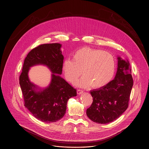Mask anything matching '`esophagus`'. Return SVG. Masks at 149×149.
<instances>
[{
    "label": "esophagus",
    "instance_id": "1",
    "mask_svg": "<svg viewBox=\"0 0 149 149\" xmlns=\"http://www.w3.org/2000/svg\"><path fill=\"white\" fill-rule=\"evenodd\" d=\"M83 92V91L82 90H77V93H78V95L82 94Z\"/></svg>",
    "mask_w": 149,
    "mask_h": 149
}]
</instances>
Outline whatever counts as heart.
I'll return each instance as SVG.
<instances>
[{
  "mask_svg": "<svg viewBox=\"0 0 149 149\" xmlns=\"http://www.w3.org/2000/svg\"><path fill=\"white\" fill-rule=\"evenodd\" d=\"M113 56L102 50L83 47L72 55V60L65 59L62 69L67 80L74 83L83 72L84 75L77 84L83 87L91 84L94 88H101L112 79L115 71Z\"/></svg>",
  "mask_w": 149,
  "mask_h": 149,
  "instance_id": "heart-1",
  "label": "heart"
}]
</instances>
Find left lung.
Returning a JSON list of instances; mask_svg holds the SVG:
<instances>
[{"label": "left lung", "instance_id": "left-lung-1", "mask_svg": "<svg viewBox=\"0 0 149 149\" xmlns=\"http://www.w3.org/2000/svg\"><path fill=\"white\" fill-rule=\"evenodd\" d=\"M131 74L128 60L117 56V69L114 79L90 92L93 102L86 113L92 121L108 124L117 120L126 111L133 85Z\"/></svg>", "mask_w": 149, "mask_h": 149}]
</instances>
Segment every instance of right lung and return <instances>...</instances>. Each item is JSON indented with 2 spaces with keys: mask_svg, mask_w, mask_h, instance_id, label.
Here are the masks:
<instances>
[{
  "mask_svg": "<svg viewBox=\"0 0 149 149\" xmlns=\"http://www.w3.org/2000/svg\"><path fill=\"white\" fill-rule=\"evenodd\" d=\"M58 43L42 44L32 49L25 58L19 83L24 105L37 119L54 123L65 115L70 98L77 96V90L62 78L63 56ZM36 65L46 66L52 72L51 81L45 88H40L29 80L30 68Z\"/></svg>",
  "mask_w": 149,
  "mask_h": 149,
  "instance_id": "add662e5",
  "label": "right lung"
}]
</instances>
